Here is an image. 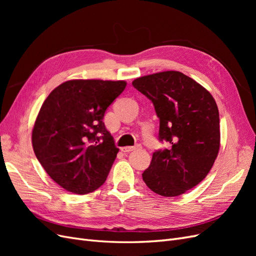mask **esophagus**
<instances>
[{"label":"esophagus","instance_id":"obj_1","mask_svg":"<svg viewBox=\"0 0 256 256\" xmlns=\"http://www.w3.org/2000/svg\"><path fill=\"white\" fill-rule=\"evenodd\" d=\"M136 148H140V145H134V146H125V147H122V152H132V150H136Z\"/></svg>","mask_w":256,"mask_h":256}]
</instances>
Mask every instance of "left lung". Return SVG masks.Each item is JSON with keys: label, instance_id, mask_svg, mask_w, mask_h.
<instances>
[{"label": "left lung", "instance_id": "1", "mask_svg": "<svg viewBox=\"0 0 256 256\" xmlns=\"http://www.w3.org/2000/svg\"><path fill=\"white\" fill-rule=\"evenodd\" d=\"M132 85L154 106L159 141L171 145L152 154L143 180L162 196L184 194L204 180L218 156V106L210 92L180 72L144 76Z\"/></svg>", "mask_w": 256, "mask_h": 256}]
</instances>
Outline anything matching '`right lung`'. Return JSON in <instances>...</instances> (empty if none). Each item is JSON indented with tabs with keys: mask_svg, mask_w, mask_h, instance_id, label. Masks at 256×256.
I'll return each instance as SVG.
<instances>
[{
	"mask_svg": "<svg viewBox=\"0 0 256 256\" xmlns=\"http://www.w3.org/2000/svg\"><path fill=\"white\" fill-rule=\"evenodd\" d=\"M125 81L70 80L44 100L32 132L33 150L48 175L76 194L95 191L118 152L104 116Z\"/></svg>",
	"mask_w": 256,
	"mask_h": 256,
	"instance_id": "right-lung-1",
	"label": "right lung"
}]
</instances>
